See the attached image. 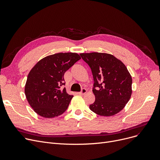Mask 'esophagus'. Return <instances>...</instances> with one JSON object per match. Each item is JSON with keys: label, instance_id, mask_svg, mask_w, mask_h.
<instances>
[{"label": "esophagus", "instance_id": "esophagus-1", "mask_svg": "<svg viewBox=\"0 0 160 160\" xmlns=\"http://www.w3.org/2000/svg\"><path fill=\"white\" fill-rule=\"evenodd\" d=\"M86 92H87V89H85V88H83V89L81 90V91L79 92L78 94L83 95H84V94L86 93Z\"/></svg>", "mask_w": 160, "mask_h": 160}]
</instances>
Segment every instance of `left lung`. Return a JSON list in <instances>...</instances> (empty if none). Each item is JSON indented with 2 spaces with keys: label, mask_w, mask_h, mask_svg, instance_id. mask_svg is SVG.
I'll use <instances>...</instances> for the list:
<instances>
[{
  "label": "left lung",
  "mask_w": 160,
  "mask_h": 160,
  "mask_svg": "<svg viewBox=\"0 0 160 160\" xmlns=\"http://www.w3.org/2000/svg\"><path fill=\"white\" fill-rule=\"evenodd\" d=\"M93 74L95 96L91 111L101 116H112L121 112L132 95V79L127 67L113 55L91 52L80 54Z\"/></svg>",
  "instance_id": "8db88e82"
}]
</instances>
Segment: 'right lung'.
<instances>
[{
    "label": "right lung",
    "mask_w": 160,
    "mask_h": 160,
    "mask_svg": "<svg viewBox=\"0 0 160 160\" xmlns=\"http://www.w3.org/2000/svg\"><path fill=\"white\" fill-rule=\"evenodd\" d=\"M77 53H57L39 61L30 71L25 95L30 106L40 116L52 118L64 113L73 95L66 92L65 72L80 60Z\"/></svg>",
    "instance_id": "obj_1"
}]
</instances>
